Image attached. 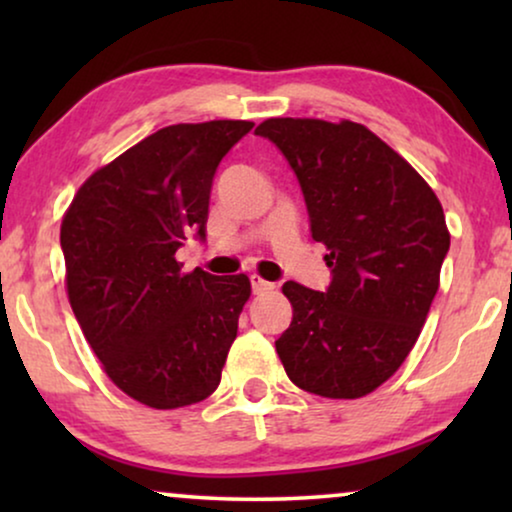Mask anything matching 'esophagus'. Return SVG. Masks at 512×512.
<instances>
[{
    "label": "esophagus",
    "instance_id": "1",
    "mask_svg": "<svg viewBox=\"0 0 512 512\" xmlns=\"http://www.w3.org/2000/svg\"><path fill=\"white\" fill-rule=\"evenodd\" d=\"M249 279H251V289H254L256 296H261V293H268V291L275 289V284L265 282V279L258 277V275H251Z\"/></svg>",
    "mask_w": 512,
    "mask_h": 512
}]
</instances>
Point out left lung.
I'll return each instance as SVG.
<instances>
[{
  "label": "left lung",
  "instance_id": "1",
  "mask_svg": "<svg viewBox=\"0 0 512 512\" xmlns=\"http://www.w3.org/2000/svg\"><path fill=\"white\" fill-rule=\"evenodd\" d=\"M256 135L289 160L333 275L326 291L282 286L293 319L275 340L279 359L310 394L366 396L422 333L450 249L443 207L415 167L361 123L268 118Z\"/></svg>",
  "mask_w": 512,
  "mask_h": 512
}]
</instances>
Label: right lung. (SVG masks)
Listing matches in <instances>:
<instances>
[{"mask_svg": "<svg viewBox=\"0 0 512 512\" xmlns=\"http://www.w3.org/2000/svg\"><path fill=\"white\" fill-rule=\"evenodd\" d=\"M251 128L167 125L90 174L62 219L74 317L111 382L149 408L200 403L221 382L251 282L184 272L177 249L205 240L216 167Z\"/></svg>", "mask_w": 512, "mask_h": 512, "instance_id": "add662e5", "label": "right lung"}]
</instances>
